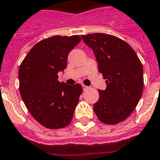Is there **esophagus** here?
Instances as JSON below:
<instances>
[{"mask_svg": "<svg viewBox=\"0 0 160 160\" xmlns=\"http://www.w3.org/2000/svg\"><path fill=\"white\" fill-rule=\"evenodd\" d=\"M82 88L83 90H87V89H89V87H87V86H85V85H82Z\"/></svg>", "mask_w": 160, "mask_h": 160, "instance_id": "1", "label": "esophagus"}]
</instances>
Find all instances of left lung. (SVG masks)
Wrapping results in <instances>:
<instances>
[{
	"label": "left lung",
	"mask_w": 160,
	"mask_h": 160,
	"mask_svg": "<svg viewBox=\"0 0 160 160\" xmlns=\"http://www.w3.org/2000/svg\"><path fill=\"white\" fill-rule=\"evenodd\" d=\"M82 38L94 52L98 71L107 83L105 90H98L94 112L103 123L122 122L133 112L142 96V63L134 49L117 37L97 32Z\"/></svg>",
	"instance_id": "1"
}]
</instances>
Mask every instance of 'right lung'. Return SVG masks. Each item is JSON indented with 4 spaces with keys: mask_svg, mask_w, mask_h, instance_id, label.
<instances>
[{
    "mask_svg": "<svg viewBox=\"0 0 160 160\" xmlns=\"http://www.w3.org/2000/svg\"><path fill=\"white\" fill-rule=\"evenodd\" d=\"M81 37L53 36L37 43L29 50L18 72L20 94L25 107L40 124L49 129L70 123L82 92L80 84L58 80L67 66L68 55Z\"/></svg>",
    "mask_w": 160,
    "mask_h": 160,
    "instance_id": "obj_1",
    "label": "right lung"
}]
</instances>
